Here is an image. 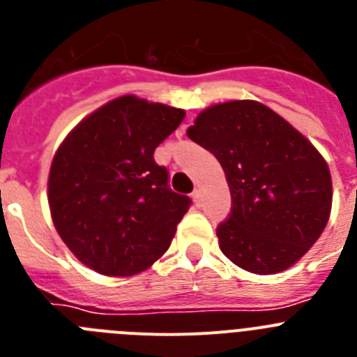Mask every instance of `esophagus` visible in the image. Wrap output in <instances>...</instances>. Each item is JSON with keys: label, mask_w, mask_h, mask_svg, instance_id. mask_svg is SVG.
I'll list each match as a JSON object with an SVG mask.
<instances>
[{"label": "esophagus", "mask_w": 357, "mask_h": 357, "mask_svg": "<svg viewBox=\"0 0 357 357\" xmlns=\"http://www.w3.org/2000/svg\"><path fill=\"white\" fill-rule=\"evenodd\" d=\"M191 198H193V202L197 204V206H200L202 204V193H200V189H195L193 193H191Z\"/></svg>", "instance_id": "esophagus-1"}]
</instances>
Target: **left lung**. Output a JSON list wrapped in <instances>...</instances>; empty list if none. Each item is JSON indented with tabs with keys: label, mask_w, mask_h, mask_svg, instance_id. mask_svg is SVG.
I'll list each match as a JSON object with an SVG mask.
<instances>
[{
	"label": "left lung",
	"mask_w": 357,
	"mask_h": 357,
	"mask_svg": "<svg viewBox=\"0 0 357 357\" xmlns=\"http://www.w3.org/2000/svg\"><path fill=\"white\" fill-rule=\"evenodd\" d=\"M188 137L225 172L232 207L216 229L225 257L257 275L301 261L326 229L333 206L329 166L313 143L255 100L207 107Z\"/></svg>",
	"instance_id": "8db88e82"
}]
</instances>
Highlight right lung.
Here are the masks:
<instances>
[{
	"label": "right lung",
	"mask_w": 357,
	"mask_h": 357,
	"mask_svg": "<svg viewBox=\"0 0 357 357\" xmlns=\"http://www.w3.org/2000/svg\"><path fill=\"white\" fill-rule=\"evenodd\" d=\"M185 118L125 94L73 128L48 176L53 225L73 255L107 277H130L169 248L189 200L168 188L153 151Z\"/></svg>",
	"instance_id": "1"
}]
</instances>
